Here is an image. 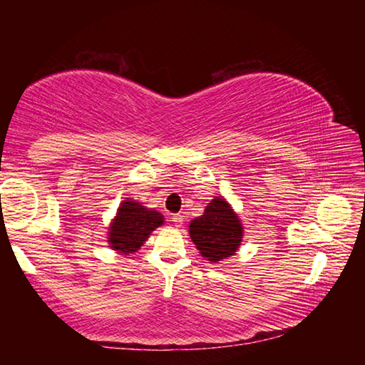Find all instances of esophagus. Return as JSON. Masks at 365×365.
Returning <instances> with one entry per match:
<instances>
[{
	"label": "esophagus",
	"instance_id": "34e87169",
	"mask_svg": "<svg viewBox=\"0 0 365 365\" xmlns=\"http://www.w3.org/2000/svg\"><path fill=\"white\" fill-rule=\"evenodd\" d=\"M170 222H172V224H174L175 227H182V224H183V215H180V214H172V215H170Z\"/></svg>",
	"mask_w": 365,
	"mask_h": 365
}]
</instances>
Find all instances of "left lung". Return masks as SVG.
<instances>
[{
    "instance_id": "8db88e82",
    "label": "left lung",
    "mask_w": 365,
    "mask_h": 365,
    "mask_svg": "<svg viewBox=\"0 0 365 365\" xmlns=\"http://www.w3.org/2000/svg\"><path fill=\"white\" fill-rule=\"evenodd\" d=\"M190 237L207 261L217 262L237 252L243 228L232 207L222 197H215L201 217L191 220Z\"/></svg>"
}]
</instances>
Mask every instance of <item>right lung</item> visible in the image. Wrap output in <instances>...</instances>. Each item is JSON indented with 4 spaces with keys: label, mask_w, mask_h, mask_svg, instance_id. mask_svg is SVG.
Masks as SVG:
<instances>
[{
    "label": "right lung",
    "mask_w": 365,
    "mask_h": 365,
    "mask_svg": "<svg viewBox=\"0 0 365 365\" xmlns=\"http://www.w3.org/2000/svg\"><path fill=\"white\" fill-rule=\"evenodd\" d=\"M164 217L156 211H150L140 202L123 201L113 224L109 227L110 248L120 252H133L146 242L154 228L163 225Z\"/></svg>",
    "instance_id": "obj_1"
}]
</instances>
